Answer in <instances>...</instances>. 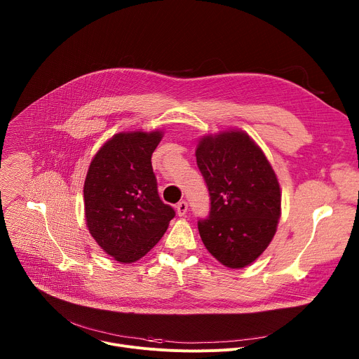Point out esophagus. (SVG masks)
I'll return each instance as SVG.
<instances>
[{
	"label": "esophagus",
	"instance_id": "obj_1",
	"mask_svg": "<svg viewBox=\"0 0 359 359\" xmlns=\"http://www.w3.org/2000/svg\"><path fill=\"white\" fill-rule=\"evenodd\" d=\"M176 210H177V215H179L180 217L184 216V215L187 213V201H184V200L179 201V203L176 204Z\"/></svg>",
	"mask_w": 359,
	"mask_h": 359
}]
</instances>
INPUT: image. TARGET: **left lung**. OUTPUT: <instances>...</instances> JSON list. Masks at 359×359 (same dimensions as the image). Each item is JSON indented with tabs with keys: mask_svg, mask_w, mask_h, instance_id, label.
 <instances>
[{
	"mask_svg": "<svg viewBox=\"0 0 359 359\" xmlns=\"http://www.w3.org/2000/svg\"><path fill=\"white\" fill-rule=\"evenodd\" d=\"M197 166L210 194L209 217L197 222L203 244L223 266L243 269L271 243L281 216L277 176L245 132L203 136Z\"/></svg>",
	"mask_w": 359,
	"mask_h": 359,
	"instance_id": "left-lung-1",
	"label": "left lung"
}]
</instances>
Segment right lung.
Returning a JSON list of instances; mask_svg holds the SVG:
<instances>
[{
	"mask_svg": "<svg viewBox=\"0 0 359 359\" xmlns=\"http://www.w3.org/2000/svg\"><path fill=\"white\" fill-rule=\"evenodd\" d=\"M162 137L161 130L116 133L97 150L86 173L88 230L122 264L146 255L175 217V210L159 197L150 162Z\"/></svg>",
	"mask_w": 359,
	"mask_h": 359,
	"instance_id": "obj_1",
	"label": "right lung"
}]
</instances>
